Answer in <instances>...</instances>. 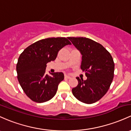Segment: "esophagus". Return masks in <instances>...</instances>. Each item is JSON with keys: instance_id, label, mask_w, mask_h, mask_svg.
Here are the masks:
<instances>
[{"instance_id": "esophagus-1", "label": "esophagus", "mask_w": 131, "mask_h": 131, "mask_svg": "<svg viewBox=\"0 0 131 131\" xmlns=\"http://www.w3.org/2000/svg\"><path fill=\"white\" fill-rule=\"evenodd\" d=\"M64 78H67V79H70V78H71V77H70V76H68V75H64Z\"/></svg>"}]
</instances>
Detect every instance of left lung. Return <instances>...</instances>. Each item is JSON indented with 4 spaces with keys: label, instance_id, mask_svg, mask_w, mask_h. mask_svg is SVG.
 I'll return each instance as SVG.
<instances>
[{
    "label": "left lung",
    "instance_id": "1",
    "mask_svg": "<svg viewBox=\"0 0 131 131\" xmlns=\"http://www.w3.org/2000/svg\"><path fill=\"white\" fill-rule=\"evenodd\" d=\"M82 55L81 69L87 77L86 80L77 77L78 85L72 89L75 98L91 104L102 98L114 78V62L109 52L99 42L89 38L68 37Z\"/></svg>",
    "mask_w": 131,
    "mask_h": 131
}]
</instances>
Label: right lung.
I'll use <instances>...</instances> for the list:
<instances>
[{
	"label": "right lung",
	"mask_w": 131,
	"mask_h": 131,
	"mask_svg": "<svg viewBox=\"0 0 131 131\" xmlns=\"http://www.w3.org/2000/svg\"><path fill=\"white\" fill-rule=\"evenodd\" d=\"M71 43L66 38H46L31 45L20 54L16 65L17 79L24 93L32 101L45 102L56 93L64 75L56 72L48 75L46 64L54 61L59 51Z\"/></svg>",
	"instance_id": "1"
}]
</instances>
